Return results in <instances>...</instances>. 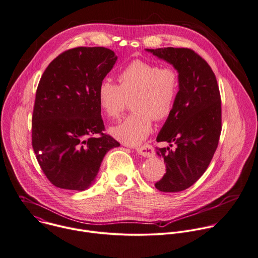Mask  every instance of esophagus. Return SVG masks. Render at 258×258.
I'll return each instance as SVG.
<instances>
[{"mask_svg": "<svg viewBox=\"0 0 258 258\" xmlns=\"http://www.w3.org/2000/svg\"><path fill=\"white\" fill-rule=\"evenodd\" d=\"M136 150H137V152H138L140 155H142L143 157H147V158L152 157V156H154V154H155V150H154V148H153L151 145H145V146H143V147L137 148Z\"/></svg>", "mask_w": 258, "mask_h": 258, "instance_id": "34e87169", "label": "esophagus"}]
</instances>
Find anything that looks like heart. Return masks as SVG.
<instances>
[{
	"instance_id": "heart-1",
	"label": "heart",
	"mask_w": 258,
	"mask_h": 258,
	"mask_svg": "<svg viewBox=\"0 0 258 258\" xmlns=\"http://www.w3.org/2000/svg\"><path fill=\"white\" fill-rule=\"evenodd\" d=\"M119 85L103 80L97 90L102 111L118 118L132 101L133 114L109 128L110 135L126 146H139L151 134L153 119L163 121L173 112L179 93L180 76L173 67L135 59L118 74Z\"/></svg>"
}]
</instances>
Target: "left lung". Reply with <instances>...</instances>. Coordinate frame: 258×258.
<instances>
[{
	"instance_id": "obj_1",
	"label": "left lung",
	"mask_w": 258,
	"mask_h": 258,
	"mask_svg": "<svg viewBox=\"0 0 258 258\" xmlns=\"http://www.w3.org/2000/svg\"><path fill=\"white\" fill-rule=\"evenodd\" d=\"M146 50L172 64L180 76L174 110L157 136L158 143L169 146L156 149L166 173L155 184L160 191L178 192L201 178L217 150L222 131L219 86L209 63L192 49Z\"/></svg>"
}]
</instances>
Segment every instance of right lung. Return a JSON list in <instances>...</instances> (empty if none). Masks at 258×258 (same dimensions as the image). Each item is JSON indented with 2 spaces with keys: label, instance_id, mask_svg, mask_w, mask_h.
<instances>
[{
  "label": "right lung",
  "instance_id": "add662e5",
  "mask_svg": "<svg viewBox=\"0 0 258 258\" xmlns=\"http://www.w3.org/2000/svg\"><path fill=\"white\" fill-rule=\"evenodd\" d=\"M116 60L111 49L81 46L60 53L42 74L32 115V147L56 187L89 188L105 154L120 146L103 134L97 98L100 83Z\"/></svg>",
  "mask_w": 258,
  "mask_h": 258
}]
</instances>
